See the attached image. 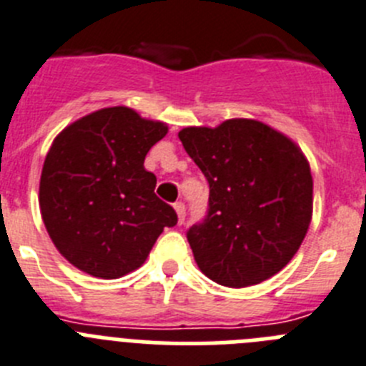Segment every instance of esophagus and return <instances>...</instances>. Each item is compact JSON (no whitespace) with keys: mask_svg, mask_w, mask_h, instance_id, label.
<instances>
[{"mask_svg":"<svg viewBox=\"0 0 366 366\" xmlns=\"http://www.w3.org/2000/svg\"><path fill=\"white\" fill-rule=\"evenodd\" d=\"M177 211V217H179V224H184V217H186V207H184L182 202H175L173 204Z\"/></svg>","mask_w":366,"mask_h":366,"instance_id":"esophagus-1","label":"esophagus"}]
</instances>
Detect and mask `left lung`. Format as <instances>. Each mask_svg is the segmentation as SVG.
Segmentation results:
<instances>
[{
    "mask_svg": "<svg viewBox=\"0 0 366 366\" xmlns=\"http://www.w3.org/2000/svg\"><path fill=\"white\" fill-rule=\"evenodd\" d=\"M209 184V211L187 231L194 262L225 287L256 285L298 252L312 218V175L296 142L254 119L179 132Z\"/></svg>",
    "mask_w": 366,
    "mask_h": 366,
    "instance_id": "obj_1",
    "label": "left lung"
}]
</instances>
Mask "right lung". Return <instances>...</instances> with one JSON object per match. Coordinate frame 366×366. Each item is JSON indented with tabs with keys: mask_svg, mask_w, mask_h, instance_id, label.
I'll return each instance as SVG.
<instances>
[{
	"mask_svg": "<svg viewBox=\"0 0 366 366\" xmlns=\"http://www.w3.org/2000/svg\"><path fill=\"white\" fill-rule=\"evenodd\" d=\"M167 124L128 106L88 114L54 139L39 180V209L74 267L114 280L141 267L177 213L155 194L144 159Z\"/></svg>",
	"mask_w": 366,
	"mask_h": 366,
	"instance_id": "add662e5",
	"label": "right lung"
}]
</instances>
